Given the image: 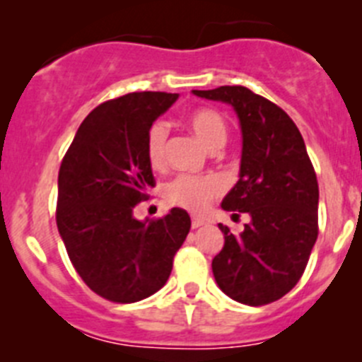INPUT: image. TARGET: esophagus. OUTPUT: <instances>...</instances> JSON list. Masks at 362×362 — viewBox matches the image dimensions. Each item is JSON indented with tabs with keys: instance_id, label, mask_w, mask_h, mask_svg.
<instances>
[{
	"instance_id": "obj_1",
	"label": "esophagus",
	"mask_w": 362,
	"mask_h": 362,
	"mask_svg": "<svg viewBox=\"0 0 362 362\" xmlns=\"http://www.w3.org/2000/svg\"><path fill=\"white\" fill-rule=\"evenodd\" d=\"M204 224H206V221H204L203 217H194L192 218V228H201V226H204Z\"/></svg>"
}]
</instances>
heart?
<instances>
[{
	"instance_id": "heart-1",
	"label": "heart",
	"mask_w": 362,
	"mask_h": 362,
	"mask_svg": "<svg viewBox=\"0 0 362 362\" xmlns=\"http://www.w3.org/2000/svg\"><path fill=\"white\" fill-rule=\"evenodd\" d=\"M190 131L197 136L201 144L206 145L210 151L222 147L228 138L226 122L215 109L199 107L185 116ZM168 127L163 122H154L147 132L145 151L152 168H163L167 161ZM224 192L222 179L215 175H177L165 185L163 195L174 206L185 208L190 211H203L210 204L211 199L218 197Z\"/></svg>"
}]
</instances>
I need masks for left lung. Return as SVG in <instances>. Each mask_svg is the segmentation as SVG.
Returning <instances> with one entry per match:
<instances>
[{
  "instance_id": "8db88e82",
  "label": "left lung",
  "mask_w": 362,
  "mask_h": 362,
  "mask_svg": "<svg viewBox=\"0 0 362 362\" xmlns=\"http://www.w3.org/2000/svg\"><path fill=\"white\" fill-rule=\"evenodd\" d=\"M230 104L242 131L238 181L222 210L250 214L240 235L218 224L224 247L211 260L217 285L238 303L267 305L303 274L317 238V179L296 124L284 109L244 86L197 91Z\"/></svg>"
}]
</instances>
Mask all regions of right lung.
I'll return each mask as SVG.
<instances>
[{
  "instance_id": "obj_1",
  "label": "right lung",
  "mask_w": 362,
  "mask_h": 362,
  "mask_svg": "<svg viewBox=\"0 0 362 362\" xmlns=\"http://www.w3.org/2000/svg\"><path fill=\"white\" fill-rule=\"evenodd\" d=\"M177 93H129L93 109L59 170L57 228L73 267L93 293L134 303L158 293L190 231V215L172 208L138 221L134 206L154 187L145 140Z\"/></svg>"
}]
</instances>
